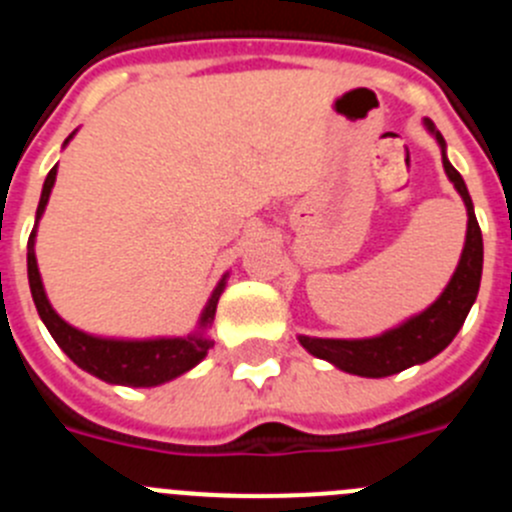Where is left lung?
<instances>
[{
  "label": "left lung",
  "mask_w": 512,
  "mask_h": 512,
  "mask_svg": "<svg viewBox=\"0 0 512 512\" xmlns=\"http://www.w3.org/2000/svg\"><path fill=\"white\" fill-rule=\"evenodd\" d=\"M425 127L438 140L440 150H443L445 172H448L450 182L460 192L465 210H468V235H465L463 255H460L458 270L453 272L443 295L428 310L410 317L408 322H403L395 330L382 332L377 337H367V340H327V337L300 335V345L310 355L332 362V365L350 372V375L388 377L395 375V372H403L405 367L428 362L430 357L443 352L453 342V337L458 335L465 317H468L470 307H473L475 297H478L480 275H483V235H480V225L475 220L473 200H470L468 187H465L460 172L445 157L443 135L435 130V124L430 119H425Z\"/></svg>",
  "instance_id": "left-lung-1"
}]
</instances>
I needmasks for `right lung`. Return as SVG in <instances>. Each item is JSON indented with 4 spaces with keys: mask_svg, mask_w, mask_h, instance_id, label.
I'll return each instance as SVG.
<instances>
[{
    "mask_svg": "<svg viewBox=\"0 0 512 512\" xmlns=\"http://www.w3.org/2000/svg\"><path fill=\"white\" fill-rule=\"evenodd\" d=\"M74 135V132H72ZM72 135L64 140L67 145ZM54 180H57V165L49 170L47 180H44L42 197H39L37 207V222L42 217L44 207H47L49 192H52ZM37 222L29 235L27 242V275H29V290H32L34 305H37L39 317L47 325L49 335L54 337L59 347L67 352L69 360L87 370L89 375L99 377L112 385H127V388H155L167 380H175L182 372L192 370L202 357L207 355L215 342L205 335L207 327L215 320L217 300H220L222 290H225V277L220 285L212 292L210 302H207L205 312L200 317V330L195 335L187 337H157V340H109V337H94L87 332L77 330V327L67 325L57 312L49 305L47 295H44L42 277H39L37 257H34V235H37Z\"/></svg>",
    "mask_w": 512,
    "mask_h": 512,
    "instance_id": "right-lung-1",
    "label": "right lung"
}]
</instances>
